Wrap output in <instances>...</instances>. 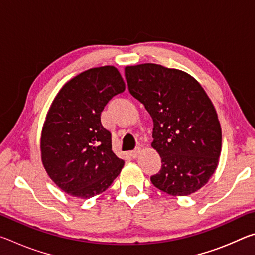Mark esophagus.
Wrapping results in <instances>:
<instances>
[{"label": "esophagus", "instance_id": "esophagus-1", "mask_svg": "<svg viewBox=\"0 0 255 255\" xmlns=\"http://www.w3.org/2000/svg\"><path fill=\"white\" fill-rule=\"evenodd\" d=\"M141 152H143V149H141V147H137L135 150H132V152H130V156L133 157V158H136Z\"/></svg>", "mask_w": 255, "mask_h": 255}]
</instances>
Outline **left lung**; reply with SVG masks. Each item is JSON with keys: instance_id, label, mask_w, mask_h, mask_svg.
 <instances>
[{"instance_id": "1", "label": "left lung", "mask_w": 255, "mask_h": 255, "mask_svg": "<svg viewBox=\"0 0 255 255\" xmlns=\"http://www.w3.org/2000/svg\"><path fill=\"white\" fill-rule=\"evenodd\" d=\"M129 92L153 119V143L162 159L152 183L171 196H189L208 182L222 152V128L213 102L188 73L158 64L125 67Z\"/></svg>"}]
</instances>
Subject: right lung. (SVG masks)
Segmentation results:
<instances>
[{"label": "right lung", "mask_w": 255, "mask_h": 255, "mask_svg": "<svg viewBox=\"0 0 255 255\" xmlns=\"http://www.w3.org/2000/svg\"><path fill=\"white\" fill-rule=\"evenodd\" d=\"M125 89L117 67H94L66 82L51 102L41 130V162L70 196L100 195L122 172L125 161L112 152L101 112Z\"/></svg>", "instance_id": "1"}]
</instances>
